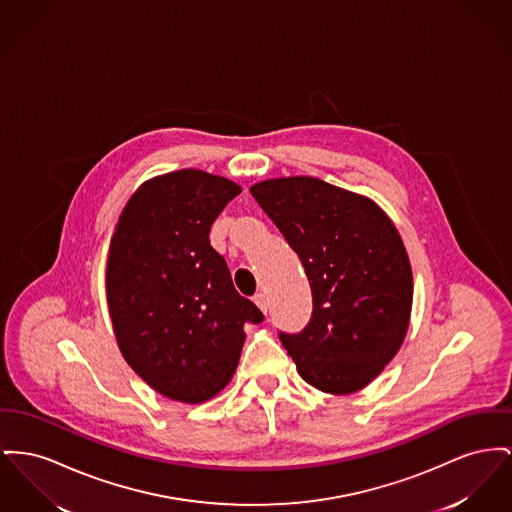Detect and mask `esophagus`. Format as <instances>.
Masks as SVG:
<instances>
[{
  "label": "esophagus",
  "mask_w": 512,
  "mask_h": 512,
  "mask_svg": "<svg viewBox=\"0 0 512 512\" xmlns=\"http://www.w3.org/2000/svg\"><path fill=\"white\" fill-rule=\"evenodd\" d=\"M253 301L257 303V307H259L263 313H267V311H269V298H267V294H265V292H259V294H255Z\"/></svg>",
  "instance_id": "obj_1"
}]
</instances>
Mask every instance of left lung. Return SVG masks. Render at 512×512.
I'll return each instance as SVG.
<instances>
[{"label":"left lung","mask_w":512,"mask_h":512,"mask_svg":"<svg viewBox=\"0 0 512 512\" xmlns=\"http://www.w3.org/2000/svg\"><path fill=\"white\" fill-rule=\"evenodd\" d=\"M249 191L311 286L305 329L278 332L301 379L331 394L367 387L402 346L412 311V267L391 218L371 199L309 176Z\"/></svg>","instance_id":"left-lung-1"}]
</instances>
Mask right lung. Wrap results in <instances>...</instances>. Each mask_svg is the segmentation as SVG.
Here are the masks:
<instances>
[{"label": "right lung", "instance_id": "obj_1", "mask_svg": "<svg viewBox=\"0 0 512 512\" xmlns=\"http://www.w3.org/2000/svg\"><path fill=\"white\" fill-rule=\"evenodd\" d=\"M240 193L193 168L152 178L127 201L110 243L106 296L121 354L154 391L185 404L230 383L243 325L265 319L209 240Z\"/></svg>", "mask_w": 512, "mask_h": 512}]
</instances>
